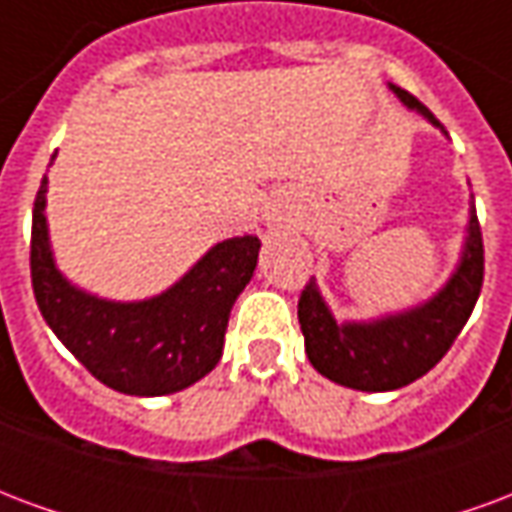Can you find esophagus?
<instances>
[{"instance_id": "34e87169", "label": "esophagus", "mask_w": 512, "mask_h": 512, "mask_svg": "<svg viewBox=\"0 0 512 512\" xmlns=\"http://www.w3.org/2000/svg\"><path fill=\"white\" fill-rule=\"evenodd\" d=\"M268 222H274V219H271V216H268Z\"/></svg>"}]
</instances>
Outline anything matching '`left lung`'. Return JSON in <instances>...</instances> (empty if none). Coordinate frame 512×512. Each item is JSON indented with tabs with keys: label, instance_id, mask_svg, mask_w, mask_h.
<instances>
[{
	"label": "left lung",
	"instance_id": "1",
	"mask_svg": "<svg viewBox=\"0 0 512 512\" xmlns=\"http://www.w3.org/2000/svg\"><path fill=\"white\" fill-rule=\"evenodd\" d=\"M400 104L428 120L447 136L428 106L397 84H389ZM483 288V235L469 197L466 230L458 263L433 296L406 310L367 321H337L329 301L312 279L301 290L299 323L310 365L329 381L359 392H392L436 367L469 321Z\"/></svg>",
	"mask_w": 512,
	"mask_h": 512
}]
</instances>
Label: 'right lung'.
Masks as SVG:
<instances>
[{"label":"right lung","instance_id":"add662e5","mask_svg":"<svg viewBox=\"0 0 512 512\" xmlns=\"http://www.w3.org/2000/svg\"><path fill=\"white\" fill-rule=\"evenodd\" d=\"M46 191L49 175L35 197L29 266L40 315L57 340L101 384L123 395H172L208 376L222 359L235 299L255 277L260 238L235 235L213 244L156 296L104 299L73 285L57 266Z\"/></svg>","mask_w":512,"mask_h":512}]
</instances>
